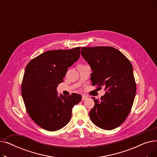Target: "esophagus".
Returning a JSON list of instances; mask_svg holds the SVG:
<instances>
[{"instance_id":"obj_1","label":"esophagus","mask_w":157,"mask_h":157,"mask_svg":"<svg viewBox=\"0 0 157 157\" xmlns=\"http://www.w3.org/2000/svg\"><path fill=\"white\" fill-rule=\"evenodd\" d=\"M87 98H88V97H87L86 95H82V101H85V100H86Z\"/></svg>"}]
</instances>
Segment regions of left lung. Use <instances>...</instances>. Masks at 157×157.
I'll list each match as a JSON object with an SVG mask.
<instances>
[{"label": "left lung", "mask_w": 157, "mask_h": 157, "mask_svg": "<svg viewBox=\"0 0 157 157\" xmlns=\"http://www.w3.org/2000/svg\"><path fill=\"white\" fill-rule=\"evenodd\" d=\"M81 55L92 71V85L104 86L105 92L101 99L92 97L95 105L90 118L97 127L113 130L125 120L134 101L136 84L132 65L113 47H83Z\"/></svg>", "instance_id": "obj_1"}]
</instances>
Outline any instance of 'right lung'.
Here are the masks:
<instances>
[{"label":"right lung","instance_id":"obj_1","mask_svg":"<svg viewBox=\"0 0 157 157\" xmlns=\"http://www.w3.org/2000/svg\"><path fill=\"white\" fill-rule=\"evenodd\" d=\"M80 47L46 52L27 65L21 84V95L30 118L41 128L56 131L65 127L72 109L81 95L59 96L56 88L63 81L69 67L80 56Z\"/></svg>","mask_w":157,"mask_h":157}]
</instances>
